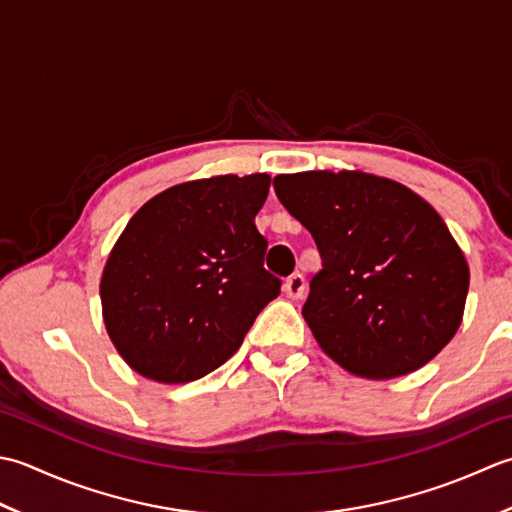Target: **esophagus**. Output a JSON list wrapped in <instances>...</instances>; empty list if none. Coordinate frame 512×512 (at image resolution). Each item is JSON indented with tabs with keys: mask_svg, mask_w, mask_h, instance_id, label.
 <instances>
[{
	"mask_svg": "<svg viewBox=\"0 0 512 512\" xmlns=\"http://www.w3.org/2000/svg\"><path fill=\"white\" fill-rule=\"evenodd\" d=\"M283 289H285L287 298L298 300V298H302V294H305V278H302V274H291L285 280V287Z\"/></svg>",
	"mask_w": 512,
	"mask_h": 512,
	"instance_id": "esophagus-1",
	"label": "esophagus"
}]
</instances>
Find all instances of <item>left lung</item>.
<instances>
[{
  "label": "left lung",
  "mask_w": 512,
  "mask_h": 512,
  "mask_svg": "<svg viewBox=\"0 0 512 512\" xmlns=\"http://www.w3.org/2000/svg\"><path fill=\"white\" fill-rule=\"evenodd\" d=\"M274 190L318 245L322 269L302 316L333 362L389 380L424 367L451 342L471 274L422 196L347 170L278 174Z\"/></svg>",
  "instance_id": "obj_1"
}]
</instances>
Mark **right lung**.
Wrapping results in <instances>:
<instances>
[{"mask_svg": "<svg viewBox=\"0 0 512 512\" xmlns=\"http://www.w3.org/2000/svg\"><path fill=\"white\" fill-rule=\"evenodd\" d=\"M269 181H187L150 198L125 225L99 291L112 344L143 378L181 384L218 369L280 294L254 223Z\"/></svg>", "mask_w": 512, "mask_h": 512, "instance_id": "obj_1", "label": "right lung"}]
</instances>
